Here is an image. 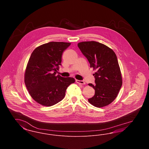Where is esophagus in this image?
<instances>
[{"label":"esophagus","instance_id":"1","mask_svg":"<svg viewBox=\"0 0 149 149\" xmlns=\"http://www.w3.org/2000/svg\"><path fill=\"white\" fill-rule=\"evenodd\" d=\"M76 82L78 83V84H81V85H84L85 84V83L83 81V80H76Z\"/></svg>","mask_w":149,"mask_h":149}]
</instances>
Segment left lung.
I'll return each mask as SVG.
<instances>
[{"mask_svg":"<svg viewBox=\"0 0 149 149\" xmlns=\"http://www.w3.org/2000/svg\"><path fill=\"white\" fill-rule=\"evenodd\" d=\"M78 47L96 72L95 84H89L95 90V94L88 102L96 107H103L111 104L122 85L120 68L116 54L106 45L95 41L78 43Z\"/></svg>","mask_w":149,"mask_h":149,"instance_id":"obj_1","label":"left lung"}]
</instances>
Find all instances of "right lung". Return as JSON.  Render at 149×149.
Segmentation results:
<instances>
[{
	"label": "right lung",
	"instance_id": "right-lung-1",
	"mask_svg": "<svg viewBox=\"0 0 149 149\" xmlns=\"http://www.w3.org/2000/svg\"><path fill=\"white\" fill-rule=\"evenodd\" d=\"M71 43L50 42L36 47L29 58L24 73V83L29 94L44 106H53L64 99L73 78L56 75L64 50Z\"/></svg>",
	"mask_w": 149,
	"mask_h": 149
}]
</instances>
